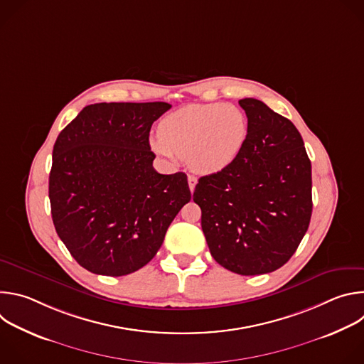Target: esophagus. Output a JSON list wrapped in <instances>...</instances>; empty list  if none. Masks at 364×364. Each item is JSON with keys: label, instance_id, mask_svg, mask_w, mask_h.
Masks as SVG:
<instances>
[{"label": "esophagus", "instance_id": "34e87169", "mask_svg": "<svg viewBox=\"0 0 364 364\" xmlns=\"http://www.w3.org/2000/svg\"><path fill=\"white\" fill-rule=\"evenodd\" d=\"M188 187H190V191L193 193L194 191V187H196V184H197V178L194 177V176H188Z\"/></svg>", "mask_w": 364, "mask_h": 364}]
</instances>
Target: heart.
<instances>
[{"label": "heart", "mask_w": 364, "mask_h": 364, "mask_svg": "<svg viewBox=\"0 0 364 364\" xmlns=\"http://www.w3.org/2000/svg\"><path fill=\"white\" fill-rule=\"evenodd\" d=\"M245 112L229 103H193L167 115L151 138L154 152L161 157L188 159L204 174L226 168L242 151L247 138Z\"/></svg>", "instance_id": "1"}]
</instances>
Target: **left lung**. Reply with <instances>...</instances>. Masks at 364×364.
Returning <instances> with one entry per match:
<instances>
[{
	"label": "left lung",
	"instance_id": "8db88e82",
	"mask_svg": "<svg viewBox=\"0 0 364 364\" xmlns=\"http://www.w3.org/2000/svg\"><path fill=\"white\" fill-rule=\"evenodd\" d=\"M247 138L222 171L200 177L193 200L215 261L239 275L285 265L313 212L311 161L295 125L262 100H239Z\"/></svg>",
	"mask_w": 364,
	"mask_h": 364
}]
</instances>
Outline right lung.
I'll return each mask as SVG.
<instances>
[{
  "mask_svg": "<svg viewBox=\"0 0 364 364\" xmlns=\"http://www.w3.org/2000/svg\"><path fill=\"white\" fill-rule=\"evenodd\" d=\"M170 108L166 102L93 103L55 142L51 219L89 272L122 277L141 269L191 198L184 173L152 167L151 125Z\"/></svg>",
  "mask_w": 364,
  "mask_h": 364,
  "instance_id": "add662e5",
  "label": "right lung"
}]
</instances>
